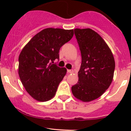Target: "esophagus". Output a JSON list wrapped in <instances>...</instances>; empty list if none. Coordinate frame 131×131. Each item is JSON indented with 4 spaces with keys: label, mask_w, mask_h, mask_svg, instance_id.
<instances>
[{
    "label": "esophagus",
    "mask_w": 131,
    "mask_h": 131,
    "mask_svg": "<svg viewBox=\"0 0 131 131\" xmlns=\"http://www.w3.org/2000/svg\"><path fill=\"white\" fill-rule=\"evenodd\" d=\"M67 72H68V73H73V70H67Z\"/></svg>",
    "instance_id": "esophagus-1"
}]
</instances>
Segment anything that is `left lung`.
I'll list each match as a JSON object with an SVG mask.
<instances>
[{"mask_svg":"<svg viewBox=\"0 0 131 131\" xmlns=\"http://www.w3.org/2000/svg\"><path fill=\"white\" fill-rule=\"evenodd\" d=\"M80 47L82 63L79 81L72 87V94L83 102L98 98L110 85L114 75V57L103 38L90 28L74 29Z\"/></svg>","mask_w":131,"mask_h":131,"instance_id":"left-lung-1","label":"left lung"}]
</instances>
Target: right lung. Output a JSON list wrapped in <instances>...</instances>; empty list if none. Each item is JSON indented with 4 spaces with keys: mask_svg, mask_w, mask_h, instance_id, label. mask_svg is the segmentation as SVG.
Segmentation results:
<instances>
[{
    "mask_svg": "<svg viewBox=\"0 0 131 131\" xmlns=\"http://www.w3.org/2000/svg\"><path fill=\"white\" fill-rule=\"evenodd\" d=\"M73 36V30L43 29L31 38L21 51L19 78L26 92L37 101H49L56 94L67 69L52 63L59 59L61 47Z\"/></svg>",
    "mask_w": 131,
    "mask_h": 131,
    "instance_id": "1",
    "label": "right lung"
}]
</instances>
